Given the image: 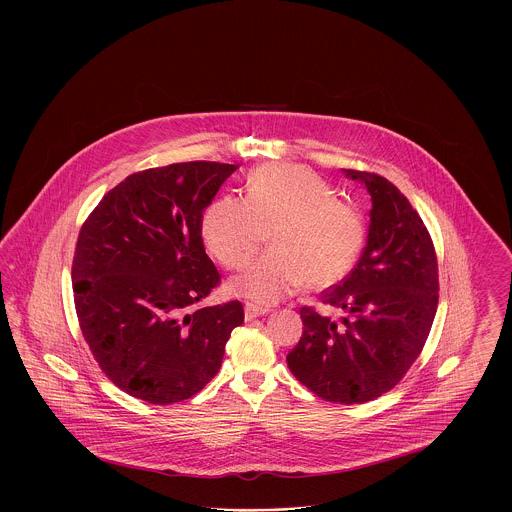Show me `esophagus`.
<instances>
[{"label":"esophagus","mask_w":512,"mask_h":512,"mask_svg":"<svg viewBox=\"0 0 512 512\" xmlns=\"http://www.w3.org/2000/svg\"><path fill=\"white\" fill-rule=\"evenodd\" d=\"M267 313V307H259V305H253V303H247V305H245V320L263 317V315H267Z\"/></svg>","instance_id":"esophagus-1"}]
</instances>
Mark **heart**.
<instances>
[{
	"mask_svg": "<svg viewBox=\"0 0 512 512\" xmlns=\"http://www.w3.org/2000/svg\"><path fill=\"white\" fill-rule=\"evenodd\" d=\"M272 230V251L230 280L228 290L270 305L307 284L341 280L365 244L359 209L299 165H267L249 176L247 197L222 195L201 219V236L224 267H244Z\"/></svg>",
	"mask_w": 512,
	"mask_h": 512,
	"instance_id": "obj_1",
	"label": "heart"
}]
</instances>
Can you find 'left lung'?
Listing matches in <instances>:
<instances>
[{
	"instance_id": "obj_1",
	"label": "left lung",
	"mask_w": 512,
	"mask_h": 512,
	"mask_svg": "<svg viewBox=\"0 0 512 512\" xmlns=\"http://www.w3.org/2000/svg\"><path fill=\"white\" fill-rule=\"evenodd\" d=\"M372 201L363 255L322 295L340 322L303 307V334L286 361L293 376L332 403H365L390 391L420 355L438 309V261L409 199L374 172L343 171Z\"/></svg>"
}]
</instances>
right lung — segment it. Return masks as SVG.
<instances>
[{
	"instance_id": "1",
	"label": "right lung",
	"mask_w": 512,
	"mask_h": 512,
	"mask_svg": "<svg viewBox=\"0 0 512 512\" xmlns=\"http://www.w3.org/2000/svg\"><path fill=\"white\" fill-rule=\"evenodd\" d=\"M238 165L136 172L103 195L73 261L76 315L107 378L153 405L190 399L219 372L240 301L195 307L220 282L201 219Z\"/></svg>"
}]
</instances>
